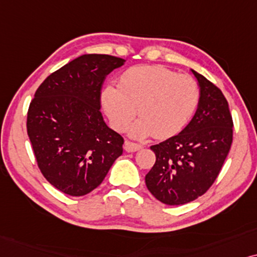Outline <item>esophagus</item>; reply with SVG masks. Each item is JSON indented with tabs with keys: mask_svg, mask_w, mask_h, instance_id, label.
I'll return each mask as SVG.
<instances>
[{
	"mask_svg": "<svg viewBox=\"0 0 257 257\" xmlns=\"http://www.w3.org/2000/svg\"><path fill=\"white\" fill-rule=\"evenodd\" d=\"M143 147L141 145H138V143H134V142H131V141H125L124 142V150L128 153H134V152H138V150L142 149Z\"/></svg>",
	"mask_w": 257,
	"mask_h": 257,
	"instance_id": "esophagus-1",
	"label": "esophagus"
}]
</instances>
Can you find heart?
Wrapping results in <instances>:
<instances>
[{
  "label": "heart",
  "instance_id": "obj_1",
  "mask_svg": "<svg viewBox=\"0 0 257 257\" xmlns=\"http://www.w3.org/2000/svg\"><path fill=\"white\" fill-rule=\"evenodd\" d=\"M200 100L196 81L160 66L134 67L122 74L118 87L109 84L101 95L102 105L112 126L131 128L134 139L154 134L166 139L182 131L193 117Z\"/></svg>",
  "mask_w": 257,
  "mask_h": 257
}]
</instances>
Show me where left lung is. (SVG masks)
Returning <instances> with one entry per match:
<instances>
[{
  "mask_svg": "<svg viewBox=\"0 0 257 257\" xmlns=\"http://www.w3.org/2000/svg\"><path fill=\"white\" fill-rule=\"evenodd\" d=\"M200 88L194 117L180 134L152 146L156 162L146 175L154 197L168 206L196 200L221 172L232 142L228 102L216 85L190 69Z\"/></svg>",
  "mask_w": 257,
  "mask_h": 257,
  "instance_id": "left-lung-1",
  "label": "left lung"
}]
</instances>
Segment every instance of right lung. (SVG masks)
<instances>
[{
	"mask_svg": "<svg viewBox=\"0 0 257 257\" xmlns=\"http://www.w3.org/2000/svg\"><path fill=\"white\" fill-rule=\"evenodd\" d=\"M125 60L85 54L49 75L30 102L27 132L41 173L70 196L97 188L122 155L123 139L105 124L101 90Z\"/></svg>",
	"mask_w": 257,
	"mask_h": 257,
	"instance_id": "add662e5",
	"label": "right lung"
}]
</instances>
